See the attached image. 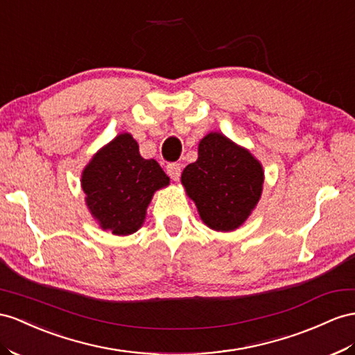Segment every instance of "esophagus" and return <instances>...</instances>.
I'll return each mask as SVG.
<instances>
[{
    "instance_id": "obj_1",
    "label": "esophagus",
    "mask_w": 355,
    "mask_h": 355,
    "mask_svg": "<svg viewBox=\"0 0 355 355\" xmlns=\"http://www.w3.org/2000/svg\"><path fill=\"white\" fill-rule=\"evenodd\" d=\"M166 172L172 180L178 181L180 175H181V165L180 163H169V165L166 166Z\"/></svg>"
}]
</instances>
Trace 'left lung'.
<instances>
[{
    "mask_svg": "<svg viewBox=\"0 0 355 355\" xmlns=\"http://www.w3.org/2000/svg\"><path fill=\"white\" fill-rule=\"evenodd\" d=\"M181 184L208 228L231 232L257 208L264 168L248 148L210 132L199 141L198 159L184 168Z\"/></svg>",
    "mask_w": 355,
    "mask_h": 355,
    "instance_id": "left-lung-1",
    "label": "left lung"
}]
</instances>
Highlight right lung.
<instances>
[{
	"instance_id": "1",
	"label": "right lung",
	"mask_w": 355,
	"mask_h": 355,
	"mask_svg": "<svg viewBox=\"0 0 355 355\" xmlns=\"http://www.w3.org/2000/svg\"><path fill=\"white\" fill-rule=\"evenodd\" d=\"M85 204L103 231L130 235L145 222L147 208L169 177L154 159H144L130 133L103 145L80 175Z\"/></svg>"
}]
</instances>
